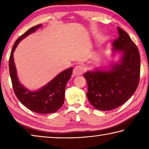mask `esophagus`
Wrapping results in <instances>:
<instances>
[{
    "instance_id": "esophagus-1",
    "label": "esophagus",
    "mask_w": 149,
    "mask_h": 149,
    "mask_svg": "<svg viewBox=\"0 0 149 149\" xmlns=\"http://www.w3.org/2000/svg\"><path fill=\"white\" fill-rule=\"evenodd\" d=\"M83 73H84V68L81 65H77V66H75L74 69V71H73V74L75 76H79V75H82Z\"/></svg>"
}]
</instances>
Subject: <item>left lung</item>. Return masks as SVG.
Listing matches in <instances>:
<instances>
[{
	"instance_id": "1",
	"label": "left lung",
	"mask_w": 149,
	"mask_h": 149,
	"mask_svg": "<svg viewBox=\"0 0 149 149\" xmlns=\"http://www.w3.org/2000/svg\"><path fill=\"white\" fill-rule=\"evenodd\" d=\"M119 37L113 42L112 52H120L117 63L109 70L95 69L84 76L88 85L87 97L96 109L117 108L130 99L137 89L140 77L141 59L138 48L124 30L118 27Z\"/></svg>"
}]
</instances>
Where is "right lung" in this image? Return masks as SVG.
I'll return each mask as SVG.
<instances>
[{"label": "right lung", "mask_w": 149, "mask_h": 149, "mask_svg": "<svg viewBox=\"0 0 149 149\" xmlns=\"http://www.w3.org/2000/svg\"><path fill=\"white\" fill-rule=\"evenodd\" d=\"M41 26L42 24H39L32 27L14 42L9 59V71L14 91L20 102L33 112L47 114L56 112L64 104L65 86L71 78L73 68L60 72L41 89L30 91L19 82L13 56L14 50L19 42Z\"/></svg>", "instance_id": "add662e5"}]
</instances>
